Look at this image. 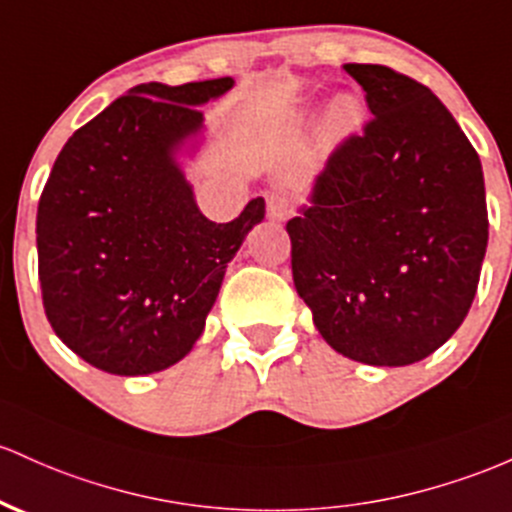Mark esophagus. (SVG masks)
Segmentation results:
<instances>
[{
  "instance_id": "1",
  "label": "esophagus",
  "mask_w": 512,
  "mask_h": 512,
  "mask_svg": "<svg viewBox=\"0 0 512 512\" xmlns=\"http://www.w3.org/2000/svg\"><path fill=\"white\" fill-rule=\"evenodd\" d=\"M267 216L269 221L282 223L291 216V199L286 192H272L267 194Z\"/></svg>"
}]
</instances>
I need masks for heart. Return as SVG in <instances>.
Segmentation results:
<instances>
[{"label": "heart", "instance_id": "1", "mask_svg": "<svg viewBox=\"0 0 512 512\" xmlns=\"http://www.w3.org/2000/svg\"><path fill=\"white\" fill-rule=\"evenodd\" d=\"M359 119H362V106H359V101L345 97L333 106L330 123H333V131L338 136H347V133H352L359 126Z\"/></svg>", "mask_w": 512, "mask_h": 512}]
</instances>
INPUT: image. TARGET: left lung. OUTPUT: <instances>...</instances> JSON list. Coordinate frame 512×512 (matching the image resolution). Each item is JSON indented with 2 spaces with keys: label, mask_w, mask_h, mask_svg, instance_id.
Here are the masks:
<instances>
[{
  "label": "left lung",
  "mask_w": 512,
  "mask_h": 512,
  "mask_svg": "<svg viewBox=\"0 0 512 512\" xmlns=\"http://www.w3.org/2000/svg\"><path fill=\"white\" fill-rule=\"evenodd\" d=\"M374 119L325 162L286 223L291 272L323 340L372 367L420 362L452 338L488 245L484 170L425 84L345 65Z\"/></svg>",
  "instance_id": "obj_1"
}]
</instances>
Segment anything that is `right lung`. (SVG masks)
Here are the masks:
<instances>
[{
    "instance_id": "1",
    "label": "right lung",
    "mask_w": 512,
    "mask_h": 512,
    "mask_svg": "<svg viewBox=\"0 0 512 512\" xmlns=\"http://www.w3.org/2000/svg\"><path fill=\"white\" fill-rule=\"evenodd\" d=\"M233 77L138 84L72 133L38 201L43 308L55 335L101 372H162L192 352L228 262L265 218L199 211L177 155L204 133L199 106Z\"/></svg>"
}]
</instances>
